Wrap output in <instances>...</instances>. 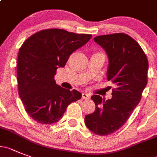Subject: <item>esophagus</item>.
<instances>
[{"mask_svg": "<svg viewBox=\"0 0 157 157\" xmlns=\"http://www.w3.org/2000/svg\"><path fill=\"white\" fill-rule=\"evenodd\" d=\"M82 99H83V100H88V99H90V95L86 93H83L82 94Z\"/></svg>", "mask_w": 157, "mask_h": 157, "instance_id": "1", "label": "esophagus"}]
</instances>
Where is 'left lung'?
I'll use <instances>...</instances> for the list:
<instances>
[{"label": "left lung", "mask_w": 157, "mask_h": 157, "mask_svg": "<svg viewBox=\"0 0 157 157\" xmlns=\"http://www.w3.org/2000/svg\"><path fill=\"white\" fill-rule=\"evenodd\" d=\"M94 39L108 54V80L115 88L112 89V99L91 97L96 108L86 115L84 121L92 132L108 136L126 122L140 103L147 84L149 63L140 44L125 33L99 36Z\"/></svg>", "instance_id": "8db88e82"}]
</instances>
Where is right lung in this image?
I'll list each match as a JSON object with an SVG mask.
<instances>
[{"instance_id": "1", "label": "right lung", "mask_w": 157, "mask_h": 157, "mask_svg": "<svg viewBox=\"0 0 157 157\" xmlns=\"http://www.w3.org/2000/svg\"><path fill=\"white\" fill-rule=\"evenodd\" d=\"M91 36L49 29L36 32L22 44L17 64L18 94L35 121L45 125L56 122L70 104L81 98L77 90L57 85L54 76L59 67L66 65L72 52Z\"/></svg>"}]
</instances>
